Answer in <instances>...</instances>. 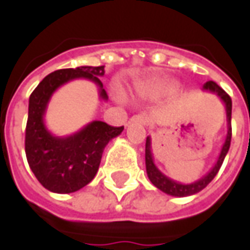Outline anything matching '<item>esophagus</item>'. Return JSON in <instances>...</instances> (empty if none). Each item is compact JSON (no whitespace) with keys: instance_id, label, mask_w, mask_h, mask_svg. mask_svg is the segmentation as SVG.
I'll return each instance as SVG.
<instances>
[{"instance_id":"esophagus-1","label":"esophagus","mask_w":250,"mask_h":250,"mask_svg":"<svg viewBox=\"0 0 250 250\" xmlns=\"http://www.w3.org/2000/svg\"><path fill=\"white\" fill-rule=\"evenodd\" d=\"M130 123H139V125H148V119L145 115H134L130 119Z\"/></svg>"}]
</instances>
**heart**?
Here are the masks:
<instances>
[{"label":"heart","instance_id":"heart-1","mask_svg":"<svg viewBox=\"0 0 250 250\" xmlns=\"http://www.w3.org/2000/svg\"><path fill=\"white\" fill-rule=\"evenodd\" d=\"M177 89V83L174 82H151L139 87V92L147 96H161L173 92Z\"/></svg>","mask_w":250,"mask_h":250}]
</instances>
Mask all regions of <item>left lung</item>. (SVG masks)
<instances>
[{"instance_id": "left-lung-1", "label": "left lung", "mask_w": 250, "mask_h": 250, "mask_svg": "<svg viewBox=\"0 0 250 250\" xmlns=\"http://www.w3.org/2000/svg\"><path fill=\"white\" fill-rule=\"evenodd\" d=\"M204 89L210 91V92L215 93L218 98L224 102L226 108V122H228V134H226L225 142H224V146L221 148L220 157L217 159L213 168L210 170L209 173L206 174L205 177H202L198 181H195L193 184H179L174 179L168 178L165 174L161 173L158 167L154 163V158H152L151 152V138L147 136L146 139V171L148 175V179L151 181L154 186H157L161 191L168 194V195H173V197H188V195H193L201 191L202 188H205L208 185L213 181L218 170L222 166V162L225 159L226 154L229 151V147H230V141H231V99L228 93L222 89V88L214 82H206L204 84Z\"/></svg>"}]
</instances>
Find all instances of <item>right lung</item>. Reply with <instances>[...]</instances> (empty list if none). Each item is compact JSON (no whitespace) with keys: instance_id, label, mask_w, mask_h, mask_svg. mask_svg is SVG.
I'll use <instances>...</instances> for the list:
<instances>
[{"instance_id":"obj_1","label":"right lung","mask_w":250,"mask_h":250,"mask_svg":"<svg viewBox=\"0 0 250 250\" xmlns=\"http://www.w3.org/2000/svg\"><path fill=\"white\" fill-rule=\"evenodd\" d=\"M104 65L77 66L49 73L29 98L25 131V152L30 170L49 191L66 194L88 185L98 173L104 147L122 134V127H112L93 120L69 136H55L44 123L46 105L57 88L75 79H88L99 87L100 98L108 100L103 83Z\"/></svg>"}]
</instances>
